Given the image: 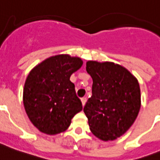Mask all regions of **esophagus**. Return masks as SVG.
Listing matches in <instances>:
<instances>
[{
  "mask_svg": "<svg viewBox=\"0 0 160 160\" xmlns=\"http://www.w3.org/2000/svg\"><path fill=\"white\" fill-rule=\"evenodd\" d=\"M81 101H82V106H84L86 102H87V98H86V97H82V98H81Z\"/></svg>",
  "mask_w": 160,
  "mask_h": 160,
  "instance_id": "esophagus-1",
  "label": "esophagus"
}]
</instances>
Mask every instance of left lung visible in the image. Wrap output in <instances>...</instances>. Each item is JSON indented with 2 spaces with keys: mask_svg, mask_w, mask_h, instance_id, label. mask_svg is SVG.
<instances>
[{
  "mask_svg": "<svg viewBox=\"0 0 160 160\" xmlns=\"http://www.w3.org/2000/svg\"><path fill=\"white\" fill-rule=\"evenodd\" d=\"M92 78V96L83 109L92 132L109 142L126 132L141 109V90L137 78L113 62H87Z\"/></svg>",
  "mask_w": 160,
  "mask_h": 160,
  "instance_id": "1",
  "label": "left lung"
}]
</instances>
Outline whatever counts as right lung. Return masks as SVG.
I'll return each instance as SVG.
<instances>
[{
    "label": "right lung",
    "mask_w": 160,
    "mask_h": 160,
    "mask_svg": "<svg viewBox=\"0 0 160 160\" xmlns=\"http://www.w3.org/2000/svg\"><path fill=\"white\" fill-rule=\"evenodd\" d=\"M81 58L57 55L36 65L28 75L23 102L32 123L47 135L68 129L71 120L82 109L70 76L81 68Z\"/></svg>",
    "instance_id": "add662e5"
}]
</instances>
